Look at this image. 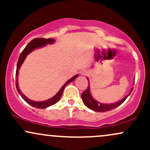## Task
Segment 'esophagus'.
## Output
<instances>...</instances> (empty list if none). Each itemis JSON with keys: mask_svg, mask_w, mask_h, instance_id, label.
<instances>
[{"mask_svg": "<svg viewBox=\"0 0 150 150\" xmlns=\"http://www.w3.org/2000/svg\"><path fill=\"white\" fill-rule=\"evenodd\" d=\"M88 73H89V72L87 71V70H82L80 71V74L82 75H88Z\"/></svg>", "mask_w": 150, "mask_h": 150, "instance_id": "esophagus-1", "label": "esophagus"}]
</instances>
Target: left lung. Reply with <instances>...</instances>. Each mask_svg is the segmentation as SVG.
Segmentation results:
<instances>
[{
    "label": "left lung",
    "mask_w": 150,
    "mask_h": 150,
    "mask_svg": "<svg viewBox=\"0 0 150 150\" xmlns=\"http://www.w3.org/2000/svg\"><path fill=\"white\" fill-rule=\"evenodd\" d=\"M87 78L89 82L88 77H87ZM132 89H133V88H131L128 95L125 96V97L123 98V99H122L121 100L117 101L116 103H113V104H102V103H100L99 102V101H96L95 99L92 97L90 92V86H89V82L88 87H87L86 90H85L82 92L81 97H82V101H83L84 104H85L87 108H90V109H92L94 111H97V112H105V111H111V110L113 109V108H116L117 106H120V105L127 99V97L130 95V93H131L132 91Z\"/></svg>",
    "instance_id": "8db88e82"
}]
</instances>
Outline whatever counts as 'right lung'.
<instances>
[{"instance_id":"add662e5","label":"right lung","mask_w":150,"mask_h":150,"mask_svg":"<svg viewBox=\"0 0 150 150\" xmlns=\"http://www.w3.org/2000/svg\"><path fill=\"white\" fill-rule=\"evenodd\" d=\"M55 42V39H44V38H37V39H34L33 40H32L31 42L26 46V47L24 49L22 52L20 54V57H19L18 64H17V70H16V88L19 94H20V96L22 97V99L25 100L27 104L31 105L32 106H34V107L38 108H46L49 107L50 106H52V105L56 104L58 101L61 99L62 94H63V90H64L65 87L68 84H69L70 82H73L78 77V75H75V76L70 78L69 80L67 81L63 85V87H61V89L58 91L57 94L55 96H53V97H51V99H47V100L42 101H35L33 100H31V99L27 98L26 96L24 95V94L21 92L20 88H19L18 85V72L19 70H20V67L23 63V62L25 61L26 57L27 56V55L30 54V53L33 51L34 50L39 49V48L44 47L47 44H53V43Z\"/></svg>"}]
</instances>
